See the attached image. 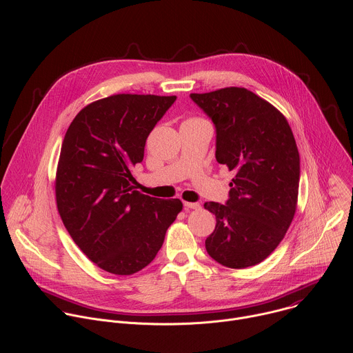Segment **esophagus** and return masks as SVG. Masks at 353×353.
<instances>
[{
    "instance_id": "esophagus-1",
    "label": "esophagus",
    "mask_w": 353,
    "mask_h": 353,
    "mask_svg": "<svg viewBox=\"0 0 353 353\" xmlns=\"http://www.w3.org/2000/svg\"><path fill=\"white\" fill-rule=\"evenodd\" d=\"M185 210H201V205L198 203H184Z\"/></svg>"
}]
</instances>
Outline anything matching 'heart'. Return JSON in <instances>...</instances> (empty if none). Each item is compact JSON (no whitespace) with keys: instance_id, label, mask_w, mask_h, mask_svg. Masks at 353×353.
<instances>
[{"instance_id":"1","label":"heart","mask_w":353,"mask_h":353,"mask_svg":"<svg viewBox=\"0 0 353 353\" xmlns=\"http://www.w3.org/2000/svg\"><path fill=\"white\" fill-rule=\"evenodd\" d=\"M192 120H195V119H192Z\"/></svg>"}]
</instances>
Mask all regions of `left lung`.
Instances as JSON below:
<instances>
[{
  "instance_id": "left-lung-1",
  "label": "left lung",
  "mask_w": 353,
  "mask_h": 353,
  "mask_svg": "<svg viewBox=\"0 0 353 353\" xmlns=\"http://www.w3.org/2000/svg\"><path fill=\"white\" fill-rule=\"evenodd\" d=\"M216 128V161L236 173L226 204L205 203L216 216L208 254L228 268L264 261L296 212L300 158L285 116L245 88L191 93Z\"/></svg>"
}]
</instances>
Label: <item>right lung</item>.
Here are the masks:
<instances>
[{
  "label": "right lung",
  "mask_w": 353,
  "mask_h": 353,
  "mask_svg": "<svg viewBox=\"0 0 353 353\" xmlns=\"http://www.w3.org/2000/svg\"><path fill=\"white\" fill-rule=\"evenodd\" d=\"M176 96L120 93L83 108L70 124L56 174L65 229L82 253L114 275L145 268L161 250L180 199L135 190L132 168Z\"/></svg>",
  "instance_id": "1"
}]
</instances>
